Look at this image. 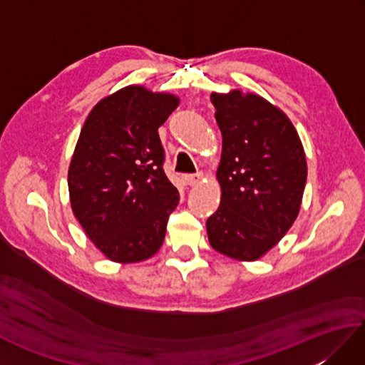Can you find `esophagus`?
<instances>
[{
	"label": "esophagus",
	"mask_w": 365,
	"mask_h": 365,
	"mask_svg": "<svg viewBox=\"0 0 365 365\" xmlns=\"http://www.w3.org/2000/svg\"><path fill=\"white\" fill-rule=\"evenodd\" d=\"M182 180L185 185H188V187H196V185L200 183V180H202V175L200 174H196V175H183Z\"/></svg>",
	"instance_id": "1"
}]
</instances>
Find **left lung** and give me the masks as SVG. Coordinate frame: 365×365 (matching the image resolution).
Wrapping results in <instances>:
<instances>
[{
    "mask_svg": "<svg viewBox=\"0 0 365 365\" xmlns=\"http://www.w3.org/2000/svg\"><path fill=\"white\" fill-rule=\"evenodd\" d=\"M222 135L221 204L207 220L215 251L255 262L297 221L307 178L304 147L281 108L254 92H212Z\"/></svg>",
    "mask_w": 365,
    "mask_h": 365,
    "instance_id": "obj_1",
    "label": "left lung"
}]
</instances>
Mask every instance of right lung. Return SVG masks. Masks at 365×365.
Segmentation results:
<instances>
[{
	"mask_svg": "<svg viewBox=\"0 0 365 365\" xmlns=\"http://www.w3.org/2000/svg\"><path fill=\"white\" fill-rule=\"evenodd\" d=\"M180 105L170 92L130 84L88 114L68 166L75 218L97 250L115 263L153 257L178 204L158 128Z\"/></svg>",
	"mask_w": 365,
	"mask_h": 365,
	"instance_id": "obj_1",
	"label": "right lung"
}]
</instances>
